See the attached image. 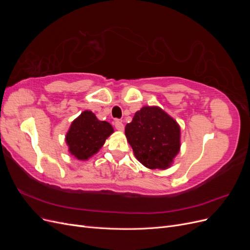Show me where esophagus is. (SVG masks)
Masks as SVG:
<instances>
[{
    "label": "esophagus",
    "instance_id": "obj_1",
    "mask_svg": "<svg viewBox=\"0 0 250 250\" xmlns=\"http://www.w3.org/2000/svg\"><path fill=\"white\" fill-rule=\"evenodd\" d=\"M115 126L117 128V130H119V131H123L124 130V124L121 122V121H119V120H117L116 122H115Z\"/></svg>",
    "mask_w": 250,
    "mask_h": 250
}]
</instances>
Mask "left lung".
Segmentation results:
<instances>
[{
	"mask_svg": "<svg viewBox=\"0 0 250 250\" xmlns=\"http://www.w3.org/2000/svg\"><path fill=\"white\" fill-rule=\"evenodd\" d=\"M137 160L151 170L170 168L180 150V126L158 106H144L125 127Z\"/></svg>",
	"mask_w": 250,
	"mask_h": 250,
	"instance_id": "left-lung-1",
	"label": "left lung"
}]
</instances>
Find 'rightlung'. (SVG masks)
<instances>
[{
  "label": "right lung",
  "instance_id": "obj_1",
  "mask_svg": "<svg viewBox=\"0 0 250 250\" xmlns=\"http://www.w3.org/2000/svg\"><path fill=\"white\" fill-rule=\"evenodd\" d=\"M113 133L106 121L98 120L95 113L84 110L75 119L65 135L69 152L79 161H87L98 153L105 141Z\"/></svg>",
  "mask_w": 250,
  "mask_h": 250
}]
</instances>
